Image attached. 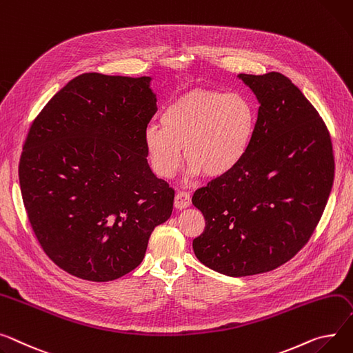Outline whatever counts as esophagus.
<instances>
[{
    "mask_svg": "<svg viewBox=\"0 0 353 353\" xmlns=\"http://www.w3.org/2000/svg\"><path fill=\"white\" fill-rule=\"evenodd\" d=\"M192 204V197L189 193L185 192H179L176 196H174V207L177 210H183V208H187L190 207Z\"/></svg>",
    "mask_w": 353,
    "mask_h": 353,
    "instance_id": "obj_1",
    "label": "esophagus"
}]
</instances>
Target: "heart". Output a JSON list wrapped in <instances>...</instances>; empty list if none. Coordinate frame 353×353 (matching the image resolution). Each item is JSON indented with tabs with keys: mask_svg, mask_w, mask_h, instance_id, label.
<instances>
[{
	"mask_svg": "<svg viewBox=\"0 0 353 353\" xmlns=\"http://www.w3.org/2000/svg\"><path fill=\"white\" fill-rule=\"evenodd\" d=\"M256 109L241 93L194 89L179 97L160 114V128L145 130V149L153 172L170 179L181 161L192 176L221 179L247 157L256 129Z\"/></svg>",
	"mask_w": 353,
	"mask_h": 353,
	"instance_id": "heart-1",
	"label": "heart"
}]
</instances>
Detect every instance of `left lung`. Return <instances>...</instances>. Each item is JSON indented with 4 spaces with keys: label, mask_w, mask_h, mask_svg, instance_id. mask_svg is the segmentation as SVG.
<instances>
[{
    "label": "left lung",
    "mask_w": 353,
    "mask_h": 353,
    "mask_svg": "<svg viewBox=\"0 0 353 353\" xmlns=\"http://www.w3.org/2000/svg\"><path fill=\"white\" fill-rule=\"evenodd\" d=\"M260 103L240 166L193 196L205 220L193 250L228 276L268 272L308 243L332 190L335 161L322 117L283 74H240Z\"/></svg>",
    "instance_id": "1"
}]
</instances>
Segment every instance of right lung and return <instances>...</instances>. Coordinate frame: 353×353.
I'll return each mask as SVG.
<instances>
[{"mask_svg":"<svg viewBox=\"0 0 353 353\" xmlns=\"http://www.w3.org/2000/svg\"><path fill=\"white\" fill-rule=\"evenodd\" d=\"M150 77L82 74L34 121L19 160L23 205L51 260L106 283L143 261L174 190L148 163L143 134L157 110Z\"/></svg>","mask_w":353,"mask_h":353,"instance_id":"obj_1","label":"right lung"}]
</instances>
